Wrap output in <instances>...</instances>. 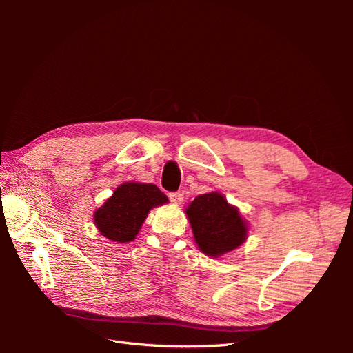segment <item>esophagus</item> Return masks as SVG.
Segmentation results:
<instances>
[{
    "label": "esophagus",
    "mask_w": 353,
    "mask_h": 353,
    "mask_svg": "<svg viewBox=\"0 0 353 353\" xmlns=\"http://www.w3.org/2000/svg\"><path fill=\"white\" fill-rule=\"evenodd\" d=\"M183 199H184V196L179 193V191H176V193H170L169 194V200L174 203V205H179L181 201H183Z\"/></svg>",
    "instance_id": "esophagus-1"
}]
</instances>
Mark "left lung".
Segmentation results:
<instances>
[{
  "label": "left lung",
  "mask_w": 353,
  "mask_h": 353,
  "mask_svg": "<svg viewBox=\"0 0 353 353\" xmlns=\"http://www.w3.org/2000/svg\"><path fill=\"white\" fill-rule=\"evenodd\" d=\"M185 215L197 248L210 258L225 256L248 240V221L219 191L197 196L188 203Z\"/></svg>",
  "instance_id": "left-lung-1"
}]
</instances>
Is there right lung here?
I'll return each instance as SVG.
<instances>
[{
  "mask_svg": "<svg viewBox=\"0 0 353 353\" xmlns=\"http://www.w3.org/2000/svg\"><path fill=\"white\" fill-rule=\"evenodd\" d=\"M169 199L154 184L130 181L116 187L103 206L94 212V225L104 239L116 243L134 241L153 208Z\"/></svg>",
  "mask_w": 353,
  "mask_h": 353,
  "instance_id": "obj_1",
  "label": "right lung"
}]
</instances>
